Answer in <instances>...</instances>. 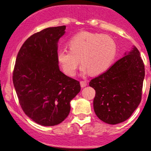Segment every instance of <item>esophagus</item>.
Masks as SVG:
<instances>
[{"instance_id":"esophagus-1","label":"esophagus","mask_w":151,"mask_h":151,"mask_svg":"<svg viewBox=\"0 0 151 151\" xmlns=\"http://www.w3.org/2000/svg\"><path fill=\"white\" fill-rule=\"evenodd\" d=\"M80 84H81V86L83 88L86 86V82L85 81H81Z\"/></svg>"}]
</instances>
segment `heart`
Instances as JSON below:
<instances>
[{"instance_id": "1", "label": "heart", "mask_w": 151, "mask_h": 151, "mask_svg": "<svg viewBox=\"0 0 151 151\" xmlns=\"http://www.w3.org/2000/svg\"><path fill=\"white\" fill-rule=\"evenodd\" d=\"M70 49H59L57 61L67 75L73 76L81 62V71L92 75L105 72L111 66L117 53V45L106 34L83 31L69 41Z\"/></svg>"}]
</instances>
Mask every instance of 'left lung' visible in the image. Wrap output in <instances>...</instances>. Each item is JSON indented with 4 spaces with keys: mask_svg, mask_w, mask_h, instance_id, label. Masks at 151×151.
Returning a JSON list of instances; mask_svg holds the SVG:
<instances>
[{
    "mask_svg": "<svg viewBox=\"0 0 151 151\" xmlns=\"http://www.w3.org/2000/svg\"><path fill=\"white\" fill-rule=\"evenodd\" d=\"M145 65L134 46L105 73L92 79L94 111L101 120L115 125L129 118L141 102Z\"/></svg>",
    "mask_w": 151,
    "mask_h": 151,
    "instance_id": "1",
    "label": "left lung"
}]
</instances>
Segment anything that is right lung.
Wrapping results in <instances>:
<instances>
[{
  "label": "right lung",
  "mask_w": 151,
  "mask_h": 151,
  "mask_svg": "<svg viewBox=\"0 0 151 151\" xmlns=\"http://www.w3.org/2000/svg\"><path fill=\"white\" fill-rule=\"evenodd\" d=\"M66 26L50 27L28 37L20 47L13 71V83L25 114L44 126L65 120L80 83L61 72L57 61L59 39Z\"/></svg>",
  "instance_id": "obj_1"
}]
</instances>
